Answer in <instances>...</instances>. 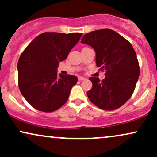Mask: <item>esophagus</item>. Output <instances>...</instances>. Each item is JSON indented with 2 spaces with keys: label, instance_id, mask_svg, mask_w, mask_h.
<instances>
[{
  "label": "esophagus",
  "instance_id": "esophagus-1",
  "mask_svg": "<svg viewBox=\"0 0 157 157\" xmlns=\"http://www.w3.org/2000/svg\"><path fill=\"white\" fill-rule=\"evenodd\" d=\"M78 80H86V78H85V77H78Z\"/></svg>",
  "mask_w": 157,
  "mask_h": 157
}]
</instances>
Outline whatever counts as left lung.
I'll use <instances>...</instances> for the list:
<instances>
[{
	"label": "left lung",
	"mask_w": 157,
	"mask_h": 157,
	"mask_svg": "<svg viewBox=\"0 0 157 157\" xmlns=\"http://www.w3.org/2000/svg\"><path fill=\"white\" fill-rule=\"evenodd\" d=\"M82 44L96 52V65L105 71V77H90L92 88L87 92L92 103L105 111L117 109L134 93L140 76L136 54L131 44L122 36L109 29L86 34Z\"/></svg>",
	"instance_id": "left-lung-1"
}]
</instances>
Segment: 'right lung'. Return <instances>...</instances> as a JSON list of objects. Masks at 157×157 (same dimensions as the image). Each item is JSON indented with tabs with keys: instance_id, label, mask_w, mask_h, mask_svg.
Wrapping results in <instances>:
<instances>
[{
	"instance_id": "1",
	"label": "right lung",
	"mask_w": 157,
	"mask_h": 157,
	"mask_svg": "<svg viewBox=\"0 0 157 157\" xmlns=\"http://www.w3.org/2000/svg\"><path fill=\"white\" fill-rule=\"evenodd\" d=\"M82 33L44 32L21 54L17 63L20 91L32 107L44 112L60 109L77 83L74 75L58 76L57 67L66 59Z\"/></svg>"
}]
</instances>
